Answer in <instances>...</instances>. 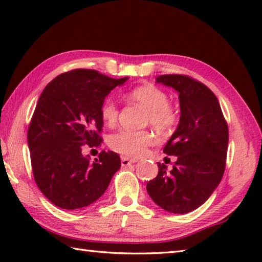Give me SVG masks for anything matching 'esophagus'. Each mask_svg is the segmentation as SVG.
<instances>
[{
	"label": "esophagus",
	"instance_id": "1",
	"mask_svg": "<svg viewBox=\"0 0 262 262\" xmlns=\"http://www.w3.org/2000/svg\"><path fill=\"white\" fill-rule=\"evenodd\" d=\"M136 162H137L136 159H130V158H127V157H122V158H121V165H122L123 167L129 166V165H132V164H134V163H136Z\"/></svg>",
	"mask_w": 262,
	"mask_h": 262
}]
</instances>
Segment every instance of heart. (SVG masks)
<instances>
[{"label": "heart", "instance_id": "1", "mask_svg": "<svg viewBox=\"0 0 262 262\" xmlns=\"http://www.w3.org/2000/svg\"><path fill=\"white\" fill-rule=\"evenodd\" d=\"M130 98L147 108L145 121L158 130H168L178 121V113L174 106L168 103V96L161 88L152 84H144L130 91ZM100 115L106 125L112 127L118 121L119 106L113 99L104 100ZM108 145L113 151L125 157L136 158L155 143V136L149 130H119L108 137Z\"/></svg>", "mask_w": 262, "mask_h": 262}]
</instances>
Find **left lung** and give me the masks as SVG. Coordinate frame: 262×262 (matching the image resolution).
Segmentation results:
<instances>
[{
    "label": "left lung",
    "instance_id": "8db88e82",
    "mask_svg": "<svg viewBox=\"0 0 262 262\" xmlns=\"http://www.w3.org/2000/svg\"><path fill=\"white\" fill-rule=\"evenodd\" d=\"M156 82L179 92L180 120L164 147L177 156L173 168L158 163V174L147 184L154 202L173 214L203 205L221 183L227 161L229 129L216 96L205 84L186 75H161Z\"/></svg>",
    "mask_w": 262,
    "mask_h": 262
}]
</instances>
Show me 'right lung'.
I'll return each instance as SVG.
<instances>
[{
	"instance_id": "add662e5",
	"label": "right lung",
	"mask_w": 262,
	"mask_h": 262,
	"mask_svg": "<svg viewBox=\"0 0 262 262\" xmlns=\"http://www.w3.org/2000/svg\"><path fill=\"white\" fill-rule=\"evenodd\" d=\"M128 77L111 78L92 69H74L56 76L41 92L28 130L35 184L62 209L86 207L105 193L121 166L114 151L90 162L84 147H98L103 139L101 104Z\"/></svg>"
}]
</instances>
